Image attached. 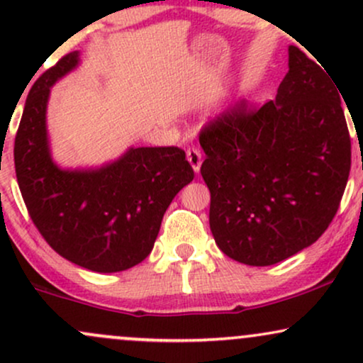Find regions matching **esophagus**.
<instances>
[{
    "instance_id": "obj_1",
    "label": "esophagus",
    "mask_w": 363,
    "mask_h": 363,
    "mask_svg": "<svg viewBox=\"0 0 363 363\" xmlns=\"http://www.w3.org/2000/svg\"><path fill=\"white\" fill-rule=\"evenodd\" d=\"M186 155H187V160H189L191 167H193L194 172L198 174L199 172V167H201V152H199L198 148L191 147V148H187Z\"/></svg>"
}]
</instances>
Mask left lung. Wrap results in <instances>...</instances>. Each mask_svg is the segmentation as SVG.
Returning <instances> with one entry per match:
<instances>
[{
  "label": "left lung",
  "instance_id": "8db88e82",
  "mask_svg": "<svg viewBox=\"0 0 363 363\" xmlns=\"http://www.w3.org/2000/svg\"><path fill=\"white\" fill-rule=\"evenodd\" d=\"M340 94L318 62L290 45L274 101L240 102L201 128L210 228L228 257L277 264L326 232L352 165Z\"/></svg>",
  "mask_w": 363,
  "mask_h": 363
}]
</instances>
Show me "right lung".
Returning <instances> with one entry per match:
<instances>
[{"label": "right lung", "instance_id": "1", "mask_svg": "<svg viewBox=\"0 0 363 363\" xmlns=\"http://www.w3.org/2000/svg\"><path fill=\"white\" fill-rule=\"evenodd\" d=\"M78 65L62 56L37 78L15 136V172L32 222L65 259L97 273L133 268L152 252L165 210L194 179L177 147L129 148L95 170H61L45 131L49 89Z\"/></svg>", "mask_w": 363, "mask_h": 363}]
</instances>
